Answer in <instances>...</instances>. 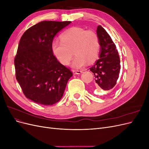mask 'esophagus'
Wrapping results in <instances>:
<instances>
[{
	"mask_svg": "<svg viewBox=\"0 0 149 149\" xmlns=\"http://www.w3.org/2000/svg\"><path fill=\"white\" fill-rule=\"evenodd\" d=\"M82 73H83V71H81V70H76L75 71V73L77 74H79Z\"/></svg>",
	"mask_w": 149,
	"mask_h": 149,
	"instance_id": "1",
	"label": "esophagus"
}]
</instances>
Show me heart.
Listing matches in <instances>:
<instances>
[{"mask_svg": "<svg viewBox=\"0 0 149 149\" xmlns=\"http://www.w3.org/2000/svg\"><path fill=\"white\" fill-rule=\"evenodd\" d=\"M53 55L62 65H68L73 56L71 66L80 68L95 61L100 52L101 45L97 35L92 30L72 27L61 37V40H54L51 45Z\"/></svg>", "mask_w": 149, "mask_h": 149, "instance_id": "b5f03b06", "label": "heart"}]
</instances>
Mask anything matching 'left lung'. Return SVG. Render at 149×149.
<instances>
[{
	"instance_id": "obj_1",
	"label": "left lung",
	"mask_w": 149,
	"mask_h": 149,
	"mask_svg": "<svg viewBox=\"0 0 149 149\" xmlns=\"http://www.w3.org/2000/svg\"><path fill=\"white\" fill-rule=\"evenodd\" d=\"M96 32L101 45L100 58L89 70L95 77L96 88L107 91L113 88L116 84L120 61L116 45L104 29L99 25Z\"/></svg>"
}]
</instances>
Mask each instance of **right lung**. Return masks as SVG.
<instances>
[{
    "label": "right lung",
    "instance_id": "add662e5",
    "mask_svg": "<svg viewBox=\"0 0 149 149\" xmlns=\"http://www.w3.org/2000/svg\"><path fill=\"white\" fill-rule=\"evenodd\" d=\"M70 21H42L22 36L14 64L15 75L26 98L38 104L53 105L65 91L71 71L53 55L54 37Z\"/></svg>",
    "mask_w": 149,
    "mask_h": 149
}]
</instances>
